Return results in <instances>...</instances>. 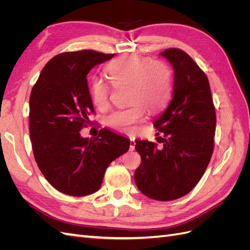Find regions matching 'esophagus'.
<instances>
[{
	"label": "esophagus",
	"instance_id": "34e87169",
	"mask_svg": "<svg viewBox=\"0 0 250 250\" xmlns=\"http://www.w3.org/2000/svg\"><path fill=\"white\" fill-rule=\"evenodd\" d=\"M135 148V141L133 138H130V146H129V150L133 151Z\"/></svg>",
	"mask_w": 250,
	"mask_h": 250
}]
</instances>
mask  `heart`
Here are the masks:
<instances>
[{"mask_svg": "<svg viewBox=\"0 0 250 250\" xmlns=\"http://www.w3.org/2000/svg\"><path fill=\"white\" fill-rule=\"evenodd\" d=\"M106 72L115 86L128 85L129 106L112 111L106 125L117 131L133 133L137 124L150 112L161 110L168 103L172 92V71L161 60L140 55H125L111 62ZM95 106L105 109L109 105L110 88L102 79L94 78L89 87Z\"/></svg>", "mask_w": 250, "mask_h": 250, "instance_id": "obj_1", "label": "heart"}]
</instances>
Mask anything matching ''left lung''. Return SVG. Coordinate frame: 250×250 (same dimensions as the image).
<instances>
[{
  "mask_svg": "<svg viewBox=\"0 0 250 250\" xmlns=\"http://www.w3.org/2000/svg\"><path fill=\"white\" fill-rule=\"evenodd\" d=\"M161 55L174 69L172 99L153 123L164 133L156 139L163 148L135 141L142 163L134 180L147 197L170 201L191 192L206 172L214 151L216 111L208 79L197 63L176 48Z\"/></svg>",
  "mask_w": 250,
  "mask_h": 250,
  "instance_id": "obj_1",
  "label": "left lung"
}]
</instances>
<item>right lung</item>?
Segmentation results:
<instances>
[{"instance_id":"1","label":"right lung","mask_w":250,"mask_h":250,"mask_svg":"<svg viewBox=\"0 0 250 250\" xmlns=\"http://www.w3.org/2000/svg\"><path fill=\"white\" fill-rule=\"evenodd\" d=\"M115 56L94 50L60 53L50 59L29 100L30 140L37 166L57 191L86 196L99 190L109 164L130 142L106 128L94 139L80 130L94 113L87 74Z\"/></svg>"}]
</instances>
